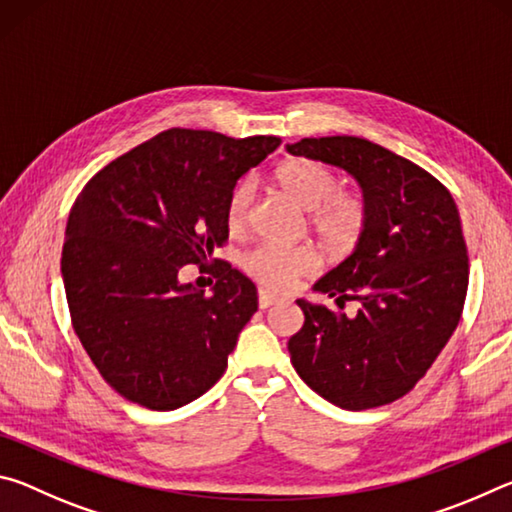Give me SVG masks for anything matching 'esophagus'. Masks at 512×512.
Wrapping results in <instances>:
<instances>
[{"label": "esophagus", "instance_id": "1", "mask_svg": "<svg viewBox=\"0 0 512 512\" xmlns=\"http://www.w3.org/2000/svg\"><path fill=\"white\" fill-rule=\"evenodd\" d=\"M275 302H280V296H275V293L266 291V289H259V309L273 307Z\"/></svg>", "mask_w": 512, "mask_h": 512}]
</instances>
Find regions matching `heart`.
<instances>
[{"label": "heart", "mask_w": 512, "mask_h": 512, "mask_svg": "<svg viewBox=\"0 0 512 512\" xmlns=\"http://www.w3.org/2000/svg\"><path fill=\"white\" fill-rule=\"evenodd\" d=\"M273 180L291 201L309 210V228L327 255L348 257L361 246L368 230L366 198L352 189H339V173L329 164L314 158H289L275 169ZM253 201V183L241 180L225 205V225L232 235L248 230ZM244 266L264 287L287 291L300 277L316 271L318 259L305 246H259L246 257Z\"/></svg>", "instance_id": "1"}]
</instances>
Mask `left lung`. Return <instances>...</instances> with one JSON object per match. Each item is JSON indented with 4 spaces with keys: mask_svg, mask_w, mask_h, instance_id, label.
Listing matches in <instances>:
<instances>
[{
    "mask_svg": "<svg viewBox=\"0 0 512 512\" xmlns=\"http://www.w3.org/2000/svg\"><path fill=\"white\" fill-rule=\"evenodd\" d=\"M287 149L350 171L368 205L361 246L314 287L341 309L354 300L357 314L298 300L305 323L289 339L293 368L345 411L391 404L427 375L463 314L470 259L454 198L363 137H305Z\"/></svg>",
    "mask_w": 512,
    "mask_h": 512,
    "instance_id": "obj_1",
    "label": "left lung"
}]
</instances>
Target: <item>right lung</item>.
I'll return each mask as SVG.
<instances>
[{
  "label": "right lung",
  "mask_w": 512,
  "mask_h": 512,
  "mask_svg": "<svg viewBox=\"0 0 512 512\" xmlns=\"http://www.w3.org/2000/svg\"><path fill=\"white\" fill-rule=\"evenodd\" d=\"M280 137L169 128L92 176L69 212L63 259L74 332L124 400L173 411L228 368L257 311L255 284L225 259V205ZM187 263L217 280L210 297L180 285Z\"/></svg>",
  "instance_id": "right-lung-1"
}]
</instances>
